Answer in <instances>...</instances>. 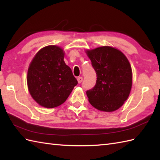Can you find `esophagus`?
Wrapping results in <instances>:
<instances>
[{"label": "esophagus", "instance_id": "1", "mask_svg": "<svg viewBox=\"0 0 160 160\" xmlns=\"http://www.w3.org/2000/svg\"><path fill=\"white\" fill-rule=\"evenodd\" d=\"M77 80H78V83H81V82H82L83 78H82V77H78V78H77Z\"/></svg>", "mask_w": 160, "mask_h": 160}]
</instances>
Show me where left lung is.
Returning <instances> with one entry per match:
<instances>
[{
    "label": "left lung",
    "mask_w": 160,
    "mask_h": 160,
    "mask_svg": "<svg viewBox=\"0 0 160 160\" xmlns=\"http://www.w3.org/2000/svg\"><path fill=\"white\" fill-rule=\"evenodd\" d=\"M97 74L96 84L87 91L89 102L98 110L112 112L124 104L132 87V69L121 51L103 46L86 50Z\"/></svg>",
    "instance_id": "8db88e82"
}]
</instances>
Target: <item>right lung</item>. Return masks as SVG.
<instances>
[{
	"label": "right lung",
	"instance_id": "add662e5",
	"mask_svg": "<svg viewBox=\"0 0 160 160\" xmlns=\"http://www.w3.org/2000/svg\"><path fill=\"white\" fill-rule=\"evenodd\" d=\"M64 57L61 47L49 45L40 49L29 64L27 76L29 92L43 107L51 108L63 104L77 85Z\"/></svg>",
	"mask_w": 160,
	"mask_h": 160
}]
</instances>
